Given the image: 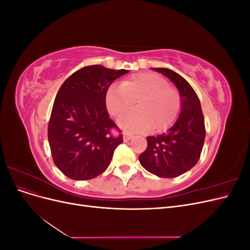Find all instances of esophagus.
<instances>
[{
    "instance_id": "obj_1",
    "label": "esophagus",
    "mask_w": 250,
    "mask_h": 250,
    "mask_svg": "<svg viewBox=\"0 0 250 250\" xmlns=\"http://www.w3.org/2000/svg\"><path fill=\"white\" fill-rule=\"evenodd\" d=\"M132 138H133V134H131V133H129V132H125V133L123 134V140H124V142L130 141Z\"/></svg>"
}]
</instances>
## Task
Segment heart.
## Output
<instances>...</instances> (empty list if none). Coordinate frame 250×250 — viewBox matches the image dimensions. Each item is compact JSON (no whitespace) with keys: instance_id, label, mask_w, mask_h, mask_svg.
I'll return each instance as SVG.
<instances>
[{"instance_id":"obj_1","label":"heart","mask_w":250,"mask_h":250,"mask_svg":"<svg viewBox=\"0 0 250 250\" xmlns=\"http://www.w3.org/2000/svg\"><path fill=\"white\" fill-rule=\"evenodd\" d=\"M135 101L139 109L119 119V125L126 130L164 131L175 123L181 110L178 89L156 74L133 75L120 86L109 87L105 96L107 110L115 117L132 109Z\"/></svg>"}]
</instances>
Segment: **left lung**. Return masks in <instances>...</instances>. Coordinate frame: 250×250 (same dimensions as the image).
Masks as SVG:
<instances>
[{
	"mask_svg": "<svg viewBox=\"0 0 250 250\" xmlns=\"http://www.w3.org/2000/svg\"><path fill=\"white\" fill-rule=\"evenodd\" d=\"M179 90L180 115L168 132L147 138V148L139 156L141 165L158 177L173 178L197 164L206 139V126L197 94L184 77L165 67H155Z\"/></svg>",
	"mask_w": 250,
	"mask_h": 250,
	"instance_id": "1",
	"label": "left lung"
}]
</instances>
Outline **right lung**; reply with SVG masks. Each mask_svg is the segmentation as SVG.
<instances>
[{"label":"right lung","instance_id":"1","mask_svg":"<svg viewBox=\"0 0 250 250\" xmlns=\"http://www.w3.org/2000/svg\"><path fill=\"white\" fill-rule=\"evenodd\" d=\"M127 73L88 65L71 75L59 88L48 140L53 162L65 176L87 180L107 169L123 135L109 118L105 96L111 83Z\"/></svg>","mask_w":250,"mask_h":250}]
</instances>
